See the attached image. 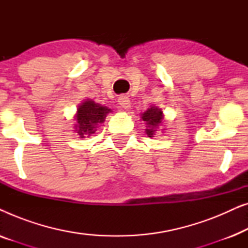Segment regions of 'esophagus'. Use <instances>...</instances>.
<instances>
[{
  "mask_svg": "<svg viewBox=\"0 0 248 248\" xmlns=\"http://www.w3.org/2000/svg\"><path fill=\"white\" fill-rule=\"evenodd\" d=\"M118 104H120L124 109H128V108L131 107V100L130 98L126 96H121L118 98Z\"/></svg>",
  "mask_w": 248,
  "mask_h": 248,
  "instance_id": "esophagus-1",
  "label": "esophagus"
}]
</instances>
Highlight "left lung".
I'll list each match as a JSON object with an SVG mask.
<instances>
[{
	"label": "left lung",
	"instance_id": "obj_1",
	"mask_svg": "<svg viewBox=\"0 0 248 248\" xmlns=\"http://www.w3.org/2000/svg\"><path fill=\"white\" fill-rule=\"evenodd\" d=\"M141 117L145 122V124H147L145 133H147L149 138H154L159 125L162 123V120H164L162 110L155 106H151L143 114H141Z\"/></svg>",
	"mask_w": 248,
	"mask_h": 248
}]
</instances>
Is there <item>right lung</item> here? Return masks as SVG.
I'll use <instances>...</instances> for the list:
<instances>
[{
  "instance_id": "obj_1",
  "label": "right lung",
  "mask_w": 248,
  "mask_h": 248,
  "mask_svg": "<svg viewBox=\"0 0 248 248\" xmlns=\"http://www.w3.org/2000/svg\"><path fill=\"white\" fill-rule=\"evenodd\" d=\"M111 109L101 106V105L94 103L91 99L84 100L82 104L79 105L76 114L77 124L74 128L80 139L89 138L91 134L96 132L98 125L104 123L107 114L110 113Z\"/></svg>"
}]
</instances>
